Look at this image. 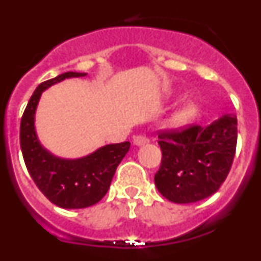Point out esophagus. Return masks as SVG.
<instances>
[{"label": "esophagus", "instance_id": "34e87169", "mask_svg": "<svg viewBox=\"0 0 261 261\" xmlns=\"http://www.w3.org/2000/svg\"><path fill=\"white\" fill-rule=\"evenodd\" d=\"M149 142V137H146V136L144 135H137L135 136V138H133V144L137 145V146H140V145H145Z\"/></svg>", "mask_w": 261, "mask_h": 261}]
</instances>
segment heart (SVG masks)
Instances as JSON below:
<instances>
[{"label":"heart","mask_w":261,"mask_h":261,"mask_svg":"<svg viewBox=\"0 0 261 261\" xmlns=\"http://www.w3.org/2000/svg\"><path fill=\"white\" fill-rule=\"evenodd\" d=\"M197 115V108L192 103L183 106L179 110H176L174 114L170 117V125L174 128H181L186 126L187 124H190Z\"/></svg>","instance_id":"obj_1"}]
</instances>
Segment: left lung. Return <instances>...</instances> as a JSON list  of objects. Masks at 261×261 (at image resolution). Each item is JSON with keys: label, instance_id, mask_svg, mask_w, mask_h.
Here are the masks:
<instances>
[{"label": "left lung", "instance_id": "obj_1", "mask_svg": "<svg viewBox=\"0 0 261 261\" xmlns=\"http://www.w3.org/2000/svg\"><path fill=\"white\" fill-rule=\"evenodd\" d=\"M237 126V116L227 114L206 126L161 130L162 161L154 175L161 195L176 204H190L216 193L234 161Z\"/></svg>", "mask_w": 261, "mask_h": 261}]
</instances>
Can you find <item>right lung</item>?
<instances>
[{"label": "right lung", "instance_id": "obj_1", "mask_svg": "<svg viewBox=\"0 0 261 261\" xmlns=\"http://www.w3.org/2000/svg\"><path fill=\"white\" fill-rule=\"evenodd\" d=\"M86 73L66 71L41 82L30 98L20 120V149L27 171L41 193L55 205L64 209L91 206L105 197L119 163L128 153L130 142L106 145L80 159H61L41 147L36 137L34 120L43 90L71 77Z\"/></svg>", "mask_w": 261, "mask_h": 261}]
</instances>
